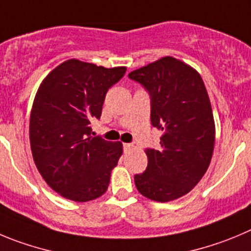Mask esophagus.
<instances>
[{"instance_id":"34e87169","label":"esophagus","mask_w":251,"mask_h":251,"mask_svg":"<svg viewBox=\"0 0 251 251\" xmlns=\"http://www.w3.org/2000/svg\"><path fill=\"white\" fill-rule=\"evenodd\" d=\"M133 147L132 144H124V149L126 150V151H128V150H131Z\"/></svg>"}]
</instances>
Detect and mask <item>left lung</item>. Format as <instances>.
Returning a JSON list of instances; mask_svg holds the SVG:
<instances>
[{"instance_id":"obj_1","label":"left lung","mask_w":251,"mask_h":251,"mask_svg":"<svg viewBox=\"0 0 251 251\" xmlns=\"http://www.w3.org/2000/svg\"><path fill=\"white\" fill-rule=\"evenodd\" d=\"M128 78L151 98V124L162 131L160 149H147V168L135 176L142 196L156 202L183 197L209 167L215 142L212 106L202 76L191 65L163 57Z\"/></svg>"}]
</instances>
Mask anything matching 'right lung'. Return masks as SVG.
<instances>
[{
    "mask_svg": "<svg viewBox=\"0 0 251 251\" xmlns=\"http://www.w3.org/2000/svg\"><path fill=\"white\" fill-rule=\"evenodd\" d=\"M126 72L69 59L39 85L29 119L33 160L49 187L67 200L88 202L109 187L123 144L91 135L105 97Z\"/></svg>",
    "mask_w": 251,
    "mask_h": 251,
    "instance_id": "add662e5",
    "label": "right lung"
}]
</instances>
